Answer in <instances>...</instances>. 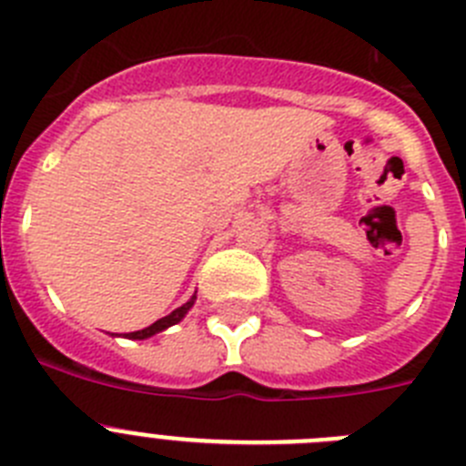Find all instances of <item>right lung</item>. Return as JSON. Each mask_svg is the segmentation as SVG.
<instances>
[{
	"label": "right lung",
	"mask_w": 466,
	"mask_h": 466,
	"mask_svg": "<svg viewBox=\"0 0 466 466\" xmlns=\"http://www.w3.org/2000/svg\"><path fill=\"white\" fill-rule=\"evenodd\" d=\"M193 303H196V294L191 296V299L187 300V303H184L182 308H177V310H172L170 315H166V317H160L158 322H154L151 324V327H147V329H142V331H133V333H126V339H133V340H144V339H151V336H156V333H160V331H166V329H170V327H175L177 322H182L184 317H187V312L191 310L193 308Z\"/></svg>",
	"instance_id": "1"
}]
</instances>
